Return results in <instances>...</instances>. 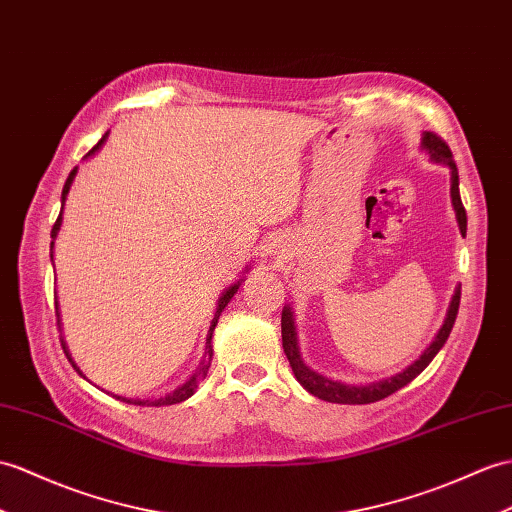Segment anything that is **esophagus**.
Returning <instances> with one entry per match:
<instances>
[{
    "instance_id": "esophagus-1",
    "label": "esophagus",
    "mask_w": 512,
    "mask_h": 512,
    "mask_svg": "<svg viewBox=\"0 0 512 512\" xmlns=\"http://www.w3.org/2000/svg\"><path fill=\"white\" fill-rule=\"evenodd\" d=\"M281 253V242L279 240H266L264 246H261V255L264 257H272Z\"/></svg>"
}]
</instances>
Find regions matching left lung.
<instances>
[{
  "label": "left lung",
  "instance_id": "8db88e82",
  "mask_svg": "<svg viewBox=\"0 0 512 512\" xmlns=\"http://www.w3.org/2000/svg\"><path fill=\"white\" fill-rule=\"evenodd\" d=\"M421 150H425L430 154V159L434 163H443L449 168V196H451V207L456 211V222H458V229L462 235H467V211L462 207V200H460V189H458V168L454 163V157H451V150L445 144V141L434 135V133H425L421 135ZM458 305H460V288L454 290V296H451V303H449V310L445 316V323L443 327L438 329V334L434 336V340L430 342V347H427L417 360H414L410 366L403 368L401 373H395L390 377L384 379H377V382H368V384H347V382H338V379H331L316 373L314 368L307 366L301 358V349H299V336H296V325H294V312L290 305L283 307L281 312V338H283V351L288 355L290 366H292V373L294 377L299 379V384L310 392V395L329 401V403H349V406H360V403H375L379 399H384L392 392H397L399 388L408 386L414 377L421 375L427 364H430L436 353L443 349V344L447 342L449 334H451V327L456 323V316H458Z\"/></svg>",
  "mask_w": 512,
  "mask_h": 512
}]
</instances>
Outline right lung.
I'll use <instances>...</instances> for the list:
<instances>
[{
    "instance_id": "1",
    "label": "right lung",
    "mask_w": 512,
    "mask_h": 512,
    "mask_svg": "<svg viewBox=\"0 0 512 512\" xmlns=\"http://www.w3.org/2000/svg\"><path fill=\"white\" fill-rule=\"evenodd\" d=\"M106 137H109V133H106L100 141H98V146H95L93 150H89V154H87V159L89 157H93L95 152H100V148L104 146V141H106ZM76 174H78V168H74L69 172V176H67V181H65V187H63V196H61V216H58V220H56V224H54V229H52V261H54V242H56V235H58V231H61V224H63V209H65V200H67V194H69V189H71V183H74V178H76ZM251 268H246L244 272H248ZM242 281H244V277L242 279H237L235 283H231L227 290L222 292V296L218 299V305H216V314H213V320H211V325H209V334H207V342H205V355H202V362H200V366L196 368L194 371V375L189 377V379H185V382L181 384V386H176L174 390H170V392H165V395H161V397H152V399H139V397H122V395H111L115 397V399H120V401H126V403H133V406H154V408H159V406H174V403H181V401H185V399H189L196 392V388H198V382L200 379H205V375H207V371H209V366H211V358H213V344H211V338H213V329H216V325H218V318H220V314L224 312V307L229 305V301L233 299L235 296V292L240 290V285H242ZM56 316H61V312H58V301H56ZM58 327H61V318H58ZM63 338V336H61ZM63 342V351H65V355H67V360L71 362V366L76 368V371L82 375V371L80 368L76 366V362L71 360V353H69V349H67V344H65V340H61ZM85 377V375H82Z\"/></svg>"
}]
</instances>
